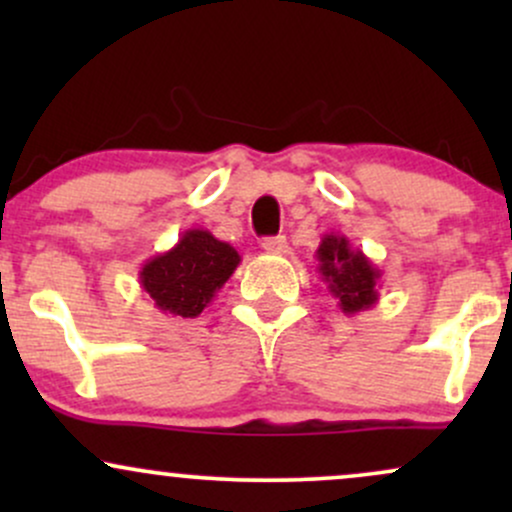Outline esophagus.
Segmentation results:
<instances>
[{
	"instance_id": "1",
	"label": "esophagus",
	"mask_w": 512,
	"mask_h": 512,
	"mask_svg": "<svg viewBox=\"0 0 512 512\" xmlns=\"http://www.w3.org/2000/svg\"><path fill=\"white\" fill-rule=\"evenodd\" d=\"M262 248L269 252V255H284L289 250V243H286L284 236H274V238H264Z\"/></svg>"
}]
</instances>
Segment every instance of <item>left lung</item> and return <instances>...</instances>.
<instances>
[{
    "label": "left lung",
    "mask_w": 512,
    "mask_h": 512,
    "mask_svg": "<svg viewBox=\"0 0 512 512\" xmlns=\"http://www.w3.org/2000/svg\"><path fill=\"white\" fill-rule=\"evenodd\" d=\"M317 274L327 284L332 298H337L339 310L354 317L370 310L380 298L383 272L363 255V250L351 248L349 238L342 233H325L315 250Z\"/></svg>",
    "instance_id": "obj_1"
}]
</instances>
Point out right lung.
<instances>
[{
  "label": "right lung",
  "instance_id": "right-lung-1",
  "mask_svg": "<svg viewBox=\"0 0 512 512\" xmlns=\"http://www.w3.org/2000/svg\"><path fill=\"white\" fill-rule=\"evenodd\" d=\"M238 264L240 255L233 245L214 238L207 228H187L173 248L142 264L139 284L161 313L197 317Z\"/></svg>",
  "mask_w": 512,
  "mask_h": 512
}]
</instances>
